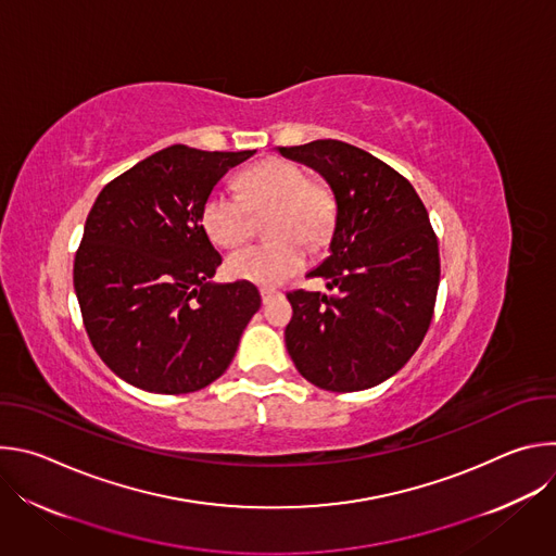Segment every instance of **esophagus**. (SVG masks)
<instances>
[{"label":"esophagus","mask_w":556,"mask_h":556,"mask_svg":"<svg viewBox=\"0 0 556 556\" xmlns=\"http://www.w3.org/2000/svg\"><path fill=\"white\" fill-rule=\"evenodd\" d=\"M260 292H262V301H264V303H270L273 299L281 296V290H279V288H273V286H264V288H260Z\"/></svg>","instance_id":"34e87169"}]
</instances>
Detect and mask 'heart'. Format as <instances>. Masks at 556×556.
Instances as JSON below:
<instances>
[{"label": "heart", "mask_w": 556, "mask_h": 556, "mask_svg": "<svg viewBox=\"0 0 556 556\" xmlns=\"http://www.w3.org/2000/svg\"><path fill=\"white\" fill-rule=\"evenodd\" d=\"M240 195L213 191L206 195L200 222L208 240L222 249L244 244L253 232V215L273 211L268 244L235 251L226 260V275L260 286H275L296 275L309 249L324 247L334 230L337 200L321 180L283 157H268L237 180Z\"/></svg>", "instance_id": "obj_1"}]
</instances>
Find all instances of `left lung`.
I'll list each match as a JSON object with an SVG mask.
<instances>
[{"label": "left lung", "instance_id": "obj_1", "mask_svg": "<svg viewBox=\"0 0 556 556\" xmlns=\"http://www.w3.org/2000/svg\"><path fill=\"white\" fill-rule=\"evenodd\" d=\"M319 172L337 198L330 257L307 277L334 294L290 290L286 348L299 374L328 391L393 376L420 348L440 283L438 237L412 182L343 140L279 147Z\"/></svg>", "mask_w": 556, "mask_h": 556}]
</instances>
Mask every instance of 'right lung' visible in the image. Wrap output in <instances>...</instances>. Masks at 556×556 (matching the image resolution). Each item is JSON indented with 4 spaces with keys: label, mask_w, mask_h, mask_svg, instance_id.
Segmentation results:
<instances>
[{
    "label": "right lung",
    "mask_w": 556,
    "mask_h": 556,
    "mask_svg": "<svg viewBox=\"0 0 556 556\" xmlns=\"http://www.w3.org/2000/svg\"><path fill=\"white\" fill-rule=\"evenodd\" d=\"M255 151L172 144L99 193L74 257V290L103 363L153 393H189L230 365L262 305L251 281L211 283L219 253L200 211Z\"/></svg>",
    "instance_id": "obj_1"
}]
</instances>
